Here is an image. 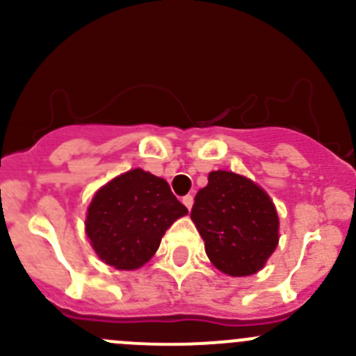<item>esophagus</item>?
Here are the masks:
<instances>
[{
    "instance_id": "34e87169",
    "label": "esophagus",
    "mask_w": 356,
    "mask_h": 356,
    "mask_svg": "<svg viewBox=\"0 0 356 356\" xmlns=\"http://www.w3.org/2000/svg\"><path fill=\"white\" fill-rule=\"evenodd\" d=\"M182 203L186 204V208H188V210H191V207H193V196H191V195L184 196V198H182Z\"/></svg>"
}]
</instances>
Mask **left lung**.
Listing matches in <instances>:
<instances>
[{"label": "left lung", "mask_w": 356, "mask_h": 356, "mask_svg": "<svg viewBox=\"0 0 356 356\" xmlns=\"http://www.w3.org/2000/svg\"><path fill=\"white\" fill-rule=\"evenodd\" d=\"M191 218L210 261L227 275L254 274L277 246L274 203L253 181L232 172H210L207 188L196 193Z\"/></svg>", "instance_id": "left-lung-1"}]
</instances>
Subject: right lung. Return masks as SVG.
<instances>
[{"instance_id":"right-lung-1","label":"right lung","mask_w":356,"mask_h":356,"mask_svg":"<svg viewBox=\"0 0 356 356\" xmlns=\"http://www.w3.org/2000/svg\"><path fill=\"white\" fill-rule=\"evenodd\" d=\"M188 213L167 181L134 168L103 186L92 198L86 234L98 257L120 270L143 267L165 231Z\"/></svg>"}]
</instances>
